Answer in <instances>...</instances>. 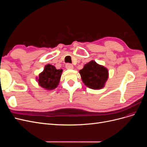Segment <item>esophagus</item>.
Returning a JSON list of instances; mask_svg holds the SVG:
<instances>
[{
	"label": "esophagus",
	"mask_w": 147,
	"mask_h": 147,
	"mask_svg": "<svg viewBox=\"0 0 147 147\" xmlns=\"http://www.w3.org/2000/svg\"><path fill=\"white\" fill-rule=\"evenodd\" d=\"M65 67L67 69H74V66H73V65L68 63L65 65Z\"/></svg>",
	"instance_id": "obj_1"
}]
</instances>
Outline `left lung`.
Here are the masks:
<instances>
[{
	"label": "left lung",
	"mask_w": 147,
	"mask_h": 147,
	"mask_svg": "<svg viewBox=\"0 0 147 147\" xmlns=\"http://www.w3.org/2000/svg\"><path fill=\"white\" fill-rule=\"evenodd\" d=\"M79 73L83 83L95 90L103 88L109 78L108 69L93 60L84 65Z\"/></svg>",
	"instance_id": "8db88e82"
}]
</instances>
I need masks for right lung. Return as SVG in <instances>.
Listing matches in <instances>:
<instances>
[{"instance_id":"right-lung-1","label":"right lung","mask_w":147,"mask_h":147,"mask_svg":"<svg viewBox=\"0 0 147 147\" xmlns=\"http://www.w3.org/2000/svg\"><path fill=\"white\" fill-rule=\"evenodd\" d=\"M63 69H56L51 64H47L43 70L36 77L38 85L45 90L51 91L59 85Z\"/></svg>"}]
</instances>
